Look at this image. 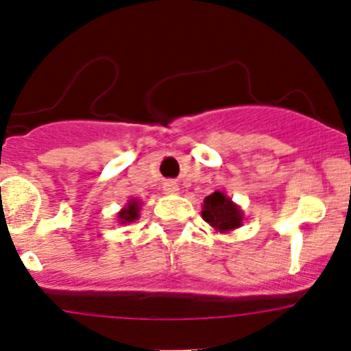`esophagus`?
<instances>
[{
	"label": "esophagus",
	"mask_w": 351,
	"mask_h": 351,
	"mask_svg": "<svg viewBox=\"0 0 351 351\" xmlns=\"http://www.w3.org/2000/svg\"><path fill=\"white\" fill-rule=\"evenodd\" d=\"M163 191H165V193H169V195L179 193L178 182H176V181H167L165 184H163Z\"/></svg>",
	"instance_id": "1"
}]
</instances>
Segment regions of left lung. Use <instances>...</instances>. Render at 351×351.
Returning a JSON list of instances; mask_svg holds the SVG:
<instances>
[{
    "label": "left lung",
    "mask_w": 351,
    "mask_h": 351,
    "mask_svg": "<svg viewBox=\"0 0 351 351\" xmlns=\"http://www.w3.org/2000/svg\"><path fill=\"white\" fill-rule=\"evenodd\" d=\"M202 218L219 234H228L243 225L244 213L225 191H214L202 204Z\"/></svg>",
    "instance_id": "1"
}]
</instances>
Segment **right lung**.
Wrapping results in <instances>:
<instances>
[{
	"instance_id": "right-lung-1",
	"label": "right lung",
	"mask_w": 351,
	"mask_h": 351,
	"mask_svg": "<svg viewBox=\"0 0 351 351\" xmlns=\"http://www.w3.org/2000/svg\"><path fill=\"white\" fill-rule=\"evenodd\" d=\"M141 207L142 202L138 198H130L128 204L117 213V221H119L121 225H123V223H133L135 219L141 218Z\"/></svg>"
}]
</instances>
